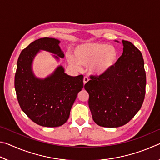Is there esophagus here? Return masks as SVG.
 <instances>
[{
	"mask_svg": "<svg viewBox=\"0 0 160 160\" xmlns=\"http://www.w3.org/2000/svg\"><path fill=\"white\" fill-rule=\"evenodd\" d=\"M89 81V78L87 77V76H85L83 78V82H84V85H85V84L88 82Z\"/></svg>",
	"mask_w": 160,
	"mask_h": 160,
	"instance_id": "esophagus-1",
	"label": "esophagus"
}]
</instances>
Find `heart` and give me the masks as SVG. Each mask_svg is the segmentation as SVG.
I'll use <instances>...</instances> for the list:
<instances>
[{"instance_id":"1","label":"heart","mask_w":160,"mask_h":160,"mask_svg":"<svg viewBox=\"0 0 160 160\" xmlns=\"http://www.w3.org/2000/svg\"><path fill=\"white\" fill-rule=\"evenodd\" d=\"M74 57L68 56L69 63L75 68L89 66L91 73L99 75L105 73L115 66L118 51L113 46L102 42H88L75 48Z\"/></svg>"}]
</instances>
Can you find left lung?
I'll use <instances>...</instances> for the list:
<instances>
[{"label":"left lung","mask_w":160,"mask_h":160,"mask_svg":"<svg viewBox=\"0 0 160 160\" xmlns=\"http://www.w3.org/2000/svg\"><path fill=\"white\" fill-rule=\"evenodd\" d=\"M122 42L123 53L115 66L104 74L92 75L85 85L93 120L106 128L128 123L145 99L146 74L142 55L131 42Z\"/></svg>","instance_id":"8db88e82"}]
</instances>
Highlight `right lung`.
Listing matches in <instances>:
<instances>
[{
  "instance_id": "1",
  "label": "right lung",
  "mask_w": 160,
  "mask_h": 160,
  "mask_svg": "<svg viewBox=\"0 0 160 160\" xmlns=\"http://www.w3.org/2000/svg\"><path fill=\"white\" fill-rule=\"evenodd\" d=\"M58 39L41 38L31 43L19 56L15 89L20 108L37 124L58 127L66 122L78 92L83 88V75L72 77L58 66L52 75L38 79L32 71V61L39 50L64 57ZM58 56H55L58 59Z\"/></svg>"
}]
</instances>
